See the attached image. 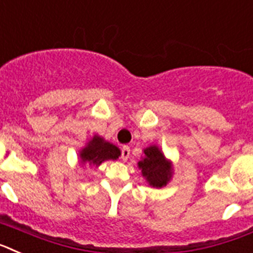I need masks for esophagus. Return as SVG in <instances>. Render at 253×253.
Instances as JSON below:
<instances>
[{
	"label": "esophagus",
	"mask_w": 253,
	"mask_h": 253,
	"mask_svg": "<svg viewBox=\"0 0 253 253\" xmlns=\"http://www.w3.org/2000/svg\"><path fill=\"white\" fill-rule=\"evenodd\" d=\"M129 153H131V150H129V146H124L122 148V151H121V158H122V160H125L126 162L127 159L129 158Z\"/></svg>",
	"instance_id": "esophagus-1"
}]
</instances>
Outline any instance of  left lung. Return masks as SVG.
<instances>
[{"label": "left lung", "instance_id": "left-lung-1", "mask_svg": "<svg viewBox=\"0 0 253 253\" xmlns=\"http://www.w3.org/2000/svg\"><path fill=\"white\" fill-rule=\"evenodd\" d=\"M142 154L144 157L137 163V167L141 170L145 181L154 188L166 187L174 172L172 160L167 159L158 145H150L145 148Z\"/></svg>", "mask_w": 253, "mask_h": 253}]
</instances>
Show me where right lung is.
<instances>
[{"mask_svg": "<svg viewBox=\"0 0 253 253\" xmlns=\"http://www.w3.org/2000/svg\"><path fill=\"white\" fill-rule=\"evenodd\" d=\"M120 155V148L99 135H94L79 151L81 166L87 163L90 167H99L105 160H117Z\"/></svg>", "mask_w": 253, "mask_h": 253, "instance_id": "right-lung-1", "label": "right lung"}]
</instances>
